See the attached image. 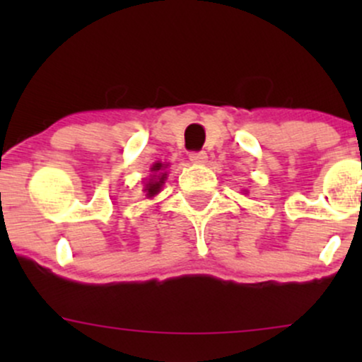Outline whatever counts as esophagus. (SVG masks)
Wrapping results in <instances>:
<instances>
[{"label":"esophagus","instance_id":"1","mask_svg":"<svg viewBox=\"0 0 362 362\" xmlns=\"http://www.w3.org/2000/svg\"><path fill=\"white\" fill-rule=\"evenodd\" d=\"M189 160L192 161V163L202 165V163H206L207 153L206 151H190L189 153Z\"/></svg>","mask_w":362,"mask_h":362}]
</instances>
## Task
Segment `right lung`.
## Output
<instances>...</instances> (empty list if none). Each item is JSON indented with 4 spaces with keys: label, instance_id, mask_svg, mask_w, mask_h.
<instances>
[{
    "label": "right lung",
    "instance_id": "right-lung-1",
    "mask_svg": "<svg viewBox=\"0 0 362 362\" xmlns=\"http://www.w3.org/2000/svg\"><path fill=\"white\" fill-rule=\"evenodd\" d=\"M163 168H167V167H163V163H155L153 165V168H151V172H155L156 175H153V177H156V180H149V184H146V195L148 197H153V195L155 194H158L160 192V187L163 185V182H165V178H167V173H161L163 172Z\"/></svg>",
    "mask_w": 362,
    "mask_h": 362
}]
</instances>
